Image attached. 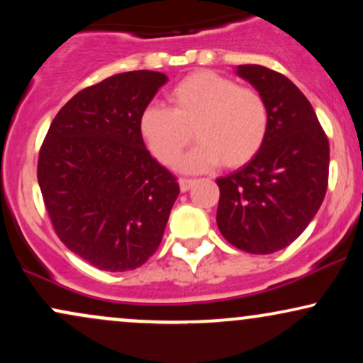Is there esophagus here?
Segmentation results:
<instances>
[{"mask_svg":"<svg viewBox=\"0 0 363 363\" xmlns=\"http://www.w3.org/2000/svg\"><path fill=\"white\" fill-rule=\"evenodd\" d=\"M193 184H194L193 179H181V181H179V187H181L182 193H186V191H189L191 187H193Z\"/></svg>","mask_w":363,"mask_h":363,"instance_id":"obj_1","label":"esophagus"}]
</instances>
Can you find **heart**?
Wrapping results in <instances>:
<instances>
[{
  "instance_id": "1",
  "label": "heart",
  "mask_w": 363,
  "mask_h": 363,
  "mask_svg": "<svg viewBox=\"0 0 363 363\" xmlns=\"http://www.w3.org/2000/svg\"><path fill=\"white\" fill-rule=\"evenodd\" d=\"M170 107L150 104L140 116V135L164 165H174L193 140L201 143L182 158L186 172H205L222 162L240 167L259 153L269 114L259 91L215 72L186 77L170 90Z\"/></svg>"
}]
</instances>
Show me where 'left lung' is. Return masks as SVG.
Instances as JSON below:
<instances>
[{"instance_id":"left-lung-1","label":"left lung","mask_w":363,"mask_h":363,"mask_svg":"<svg viewBox=\"0 0 363 363\" xmlns=\"http://www.w3.org/2000/svg\"><path fill=\"white\" fill-rule=\"evenodd\" d=\"M235 73L261 94L269 114L264 145L242 169L216 179V223L251 254L290 245L318 213L328 189L329 143L311 102L289 78L259 65Z\"/></svg>"}]
</instances>
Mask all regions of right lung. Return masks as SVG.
Wrapping results in <instances>:
<instances>
[{
    "instance_id": "obj_1",
    "label": "right lung",
    "mask_w": 363,
    "mask_h": 363,
    "mask_svg": "<svg viewBox=\"0 0 363 363\" xmlns=\"http://www.w3.org/2000/svg\"><path fill=\"white\" fill-rule=\"evenodd\" d=\"M167 77L138 69L69 99L40 147L37 179L57 237L104 272L148 261L179 196L176 177L150 155L140 116Z\"/></svg>"
}]
</instances>
